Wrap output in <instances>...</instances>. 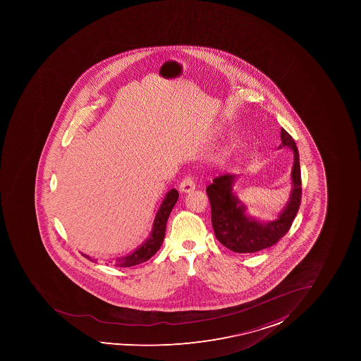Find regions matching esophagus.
<instances>
[{"label": "esophagus", "instance_id": "34e87169", "mask_svg": "<svg viewBox=\"0 0 361 361\" xmlns=\"http://www.w3.org/2000/svg\"><path fill=\"white\" fill-rule=\"evenodd\" d=\"M178 188H180L181 192H185V193H190L192 190H195V181H194L193 176L192 175H187L186 178H183V181L180 183Z\"/></svg>", "mask_w": 361, "mask_h": 361}]
</instances>
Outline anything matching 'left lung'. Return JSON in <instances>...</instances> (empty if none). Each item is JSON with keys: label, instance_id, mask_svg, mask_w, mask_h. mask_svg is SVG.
I'll list each match as a JSON object with an SVG mask.
<instances>
[{"label": "left lung", "instance_id": "left-lung-1", "mask_svg": "<svg viewBox=\"0 0 361 361\" xmlns=\"http://www.w3.org/2000/svg\"><path fill=\"white\" fill-rule=\"evenodd\" d=\"M282 146H287L294 153L293 166V190L287 207L279 215L278 220L260 224L245 215V207L232 193V174L219 175L206 188L211 202L212 226L215 236L224 246L235 253H254L274 246L286 235L299 211L302 195L299 152L292 136L281 128Z\"/></svg>", "mask_w": 361, "mask_h": 361}]
</instances>
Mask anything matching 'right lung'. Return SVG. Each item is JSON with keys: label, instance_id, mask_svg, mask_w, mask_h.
<instances>
[{"label": "right lung", "instance_id": "right-lung-1", "mask_svg": "<svg viewBox=\"0 0 361 361\" xmlns=\"http://www.w3.org/2000/svg\"><path fill=\"white\" fill-rule=\"evenodd\" d=\"M178 199V193L176 190H171L167 194V197H164V202L161 204L160 209L157 212V218L154 220L153 231L148 240L128 257L116 259L115 261L116 267H132L135 264H142L145 261L149 260L150 257L160 250L161 245L164 243V234H166L168 216L171 214V209L174 207ZM82 255L90 261H93L92 257L86 254Z\"/></svg>", "mask_w": 361, "mask_h": 361}]
</instances>
